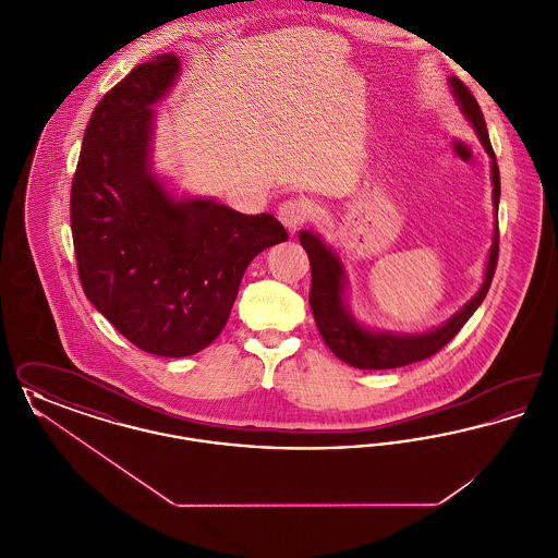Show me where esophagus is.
<instances>
[{"instance_id":"1","label":"esophagus","mask_w":558,"mask_h":558,"mask_svg":"<svg viewBox=\"0 0 558 558\" xmlns=\"http://www.w3.org/2000/svg\"><path fill=\"white\" fill-rule=\"evenodd\" d=\"M278 219L289 228V232H296L303 223L312 219V207L305 201H284L278 207Z\"/></svg>"}]
</instances>
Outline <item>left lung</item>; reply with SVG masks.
Masks as SVG:
<instances>
[{
    "mask_svg": "<svg viewBox=\"0 0 558 558\" xmlns=\"http://www.w3.org/2000/svg\"><path fill=\"white\" fill-rule=\"evenodd\" d=\"M451 92L462 108L464 117L473 123L478 140L487 155L492 157V184H494V207L498 217V203H500V169L496 162V155L487 135L485 119L478 108L475 96L471 89L456 77H450ZM299 240L310 257L312 266V289H310V305L314 312V319L318 326L319 337L328 349L343 360L349 366L360 371H387V368H399L414 362L426 360L435 355L441 347L448 345L451 339L460 332V328L466 324L477 312L478 305L483 303L485 294L492 287L494 271L498 266V219L494 230V242L489 248L487 267H485V280L481 284L477 294L446 324H441L435 330L421 332V335H393V332H376L366 330L360 326L347 310L345 301V271L341 259L322 242L319 236L312 232H299Z\"/></svg>",
    "mask_w": 558,
    "mask_h": 558,
    "instance_id": "left-lung-1",
    "label": "left lung"
}]
</instances>
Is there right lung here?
I'll list each match as a JSON object with an SVG mask.
<instances>
[{"label": "right lung", "mask_w": 558, "mask_h": 558, "mask_svg": "<svg viewBox=\"0 0 558 558\" xmlns=\"http://www.w3.org/2000/svg\"><path fill=\"white\" fill-rule=\"evenodd\" d=\"M180 58L137 64L94 108L71 187L81 287L135 347L186 357L230 318L248 264L289 240L274 215H244L213 198L175 201L150 169L153 105Z\"/></svg>", "instance_id": "1"}]
</instances>
